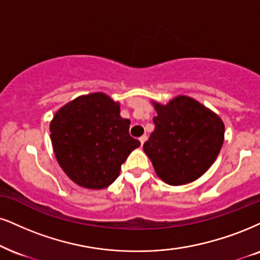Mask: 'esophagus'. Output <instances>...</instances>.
I'll return each instance as SVG.
<instances>
[{
    "label": "esophagus",
    "mask_w": 260,
    "mask_h": 260,
    "mask_svg": "<svg viewBox=\"0 0 260 260\" xmlns=\"http://www.w3.org/2000/svg\"><path fill=\"white\" fill-rule=\"evenodd\" d=\"M146 141H147V136H146V135L141 136V137H140V142H141V146H143V143H145Z\"/></svg>",
    "instance_id": "obj_1"
}]
</instances>
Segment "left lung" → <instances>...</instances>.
Returning <instances> with one entry per match:
<instances>
[{"label": "left lung", "instance_id": "obj_1", "mask_svg": "<svg viewBox=\"0 0 260 260\" xmlns=\"http://www.w3.org/2000/svg\"><path fill=\"white\" fill-rule=\"evenodd\" d=\"M154 107L155 129L143 149L156 175L171 185L195 181L219 154L224 140L222 119L188 96Z\"/></svg>", "mask_w": 260, "mask_h": 260}]
</instances>
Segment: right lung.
Here are the masks:
<instances>
[{"label": "right lung", "mask_w": 260, "mask_h": 260, "mask_svg": "<svg viewBox=\"0 0 260 260\" xmlns=\"http://www.w3.org/2000/svg\"><path fill=\"white\" fill-rule=\"evenodd\" d=\"M129 126L130 120L120 117L119 105L107 95L79 96L60 108L50 123L57 162L81 187H108L141 145L130 136Z\"/></svg>", "instance_id": "obj_1"}]
</instances>
